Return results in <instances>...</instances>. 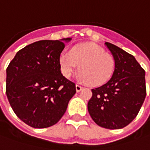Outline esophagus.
Masks as SVG:
<instances>
[{
  "mask_svg": "<svg viewBox=\"0 0 150 150\" xmlns=\"http://www.w3.org/2000/svg\"><path fill=\"white\" fill-rule=\"evenodd\" d=\"M75 89H76V91H77V92H80V91L83 89V87L80 85H79V84H76V85H75Z\"/></svg>",
  "mask_w": 150,
  "mask_h": 150,
  "instance_id": "1",
  "label": "esophagus"
}]
</instances>
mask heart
Instances as JSON below:
<instances>
[{"label":"heart","instance_id":"heart-1","mask_svg":"<svg viewBox=\"0 0 150 150\" xmlns=\"http://www.w3.org/2000/svg\"><path fill=\"white\" fill-rule=\"evenodd\" d=\"M78 78L92 86H100L110 80L115 68L113 56L96 44L75 46L70 52L64 51L59 55V66L66 78L79 69Z\"/></svg>","mask_w":150,"mask_h":150}]
</instances>
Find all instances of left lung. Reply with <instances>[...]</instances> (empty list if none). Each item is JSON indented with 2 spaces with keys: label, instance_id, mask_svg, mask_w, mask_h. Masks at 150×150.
I'll use <instances>...</instances> for the list:
<instances>
[{
  "label": "left lung",
  "instance_id": "1",
  "mask_svg": "<svg viewBox=\"0 0 150 150\" xmlns=\"http://www.w3.org/2000/svg\"><path fill=\"white\" fill-rule=\"evenodd\" d=\"M115 62L111 79L92 89L88 111L99 126L118 129L137 116L146 96L145 71L132 54L105 42Z\"/></svg>",
  "mask_w": 150,
  "mask_h": 150
}]
</instances>
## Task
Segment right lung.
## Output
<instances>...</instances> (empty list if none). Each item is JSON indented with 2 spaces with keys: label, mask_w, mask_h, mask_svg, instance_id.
<instances>
[{
  "label": "right lung",
  "mask_w": 150,
  "mask_h": 150,
  "mask_svg": "<svg viewBox=\"0 0 150 150\" xmlns=\"http://www.w3.org/2000/svg\"><path fill=\"white\" fill-rule=\"evenodd\" d=\"M71 38L34 42L20 50L6 69V93L15 114L37 129L55 125L76 92L61 74L59 55Z\"/></svg>",
  "instance_id": "obj_1"
}]
</instances>
